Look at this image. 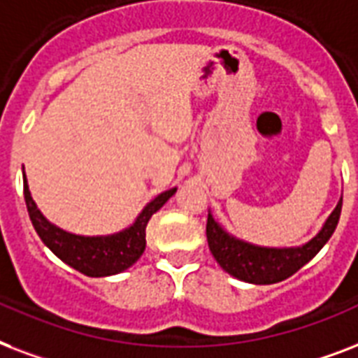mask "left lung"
I'll return each mask as SVG.
<instances>
[{"label":"left lung","mask_w":358,"mask_h":358,"mask_svg":"<svg viewBox=\"0 0 358 358\" xmlns=\"http://www.w3.org/2000/svg\"><path fill=\"white\" fill-rule=\"evenodd\" d=\"M342 199L314 239L299 248H259L229 237L213 217H207V243L218 265L235 278L250 284H276L304 267L331 239L340 220Z\"/></svg>","instance_id":"left-lung-1"}]
</instances>
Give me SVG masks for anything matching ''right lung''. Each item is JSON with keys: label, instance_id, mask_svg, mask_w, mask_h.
<instances>
[{"label": "right lung", "instance_id": "right-lung-1", "mask_svg": "<svg viewBox=\"0 0 358 358\" xmlns=\"http://www.w3.org/2000/svg\"><path fill=\"white\" fill-rule=\"evenodd\" d=\"M176 190L177 188H171L159 194L151 203L145 205L136 222L121 234L110 237H80L55 228L41 215L24 176V198L35 231L61 262H65L85 276H110L132 267L145 250V228L149 218L176 194Z\"/></svg>", "mask_w": 358, "mask_h": 358}]
</instances>
